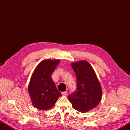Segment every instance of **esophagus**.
<instances>
[{"instance_id":"esophagus-1","label":"esophagus","mask_w":130,"mask_h":130,"mask_svg":"<svg viewBox=\"0 0 130 130\" xmlns=\"http://www.w3.org/2000/svg\"><path fill=\"white\" fill-rule=\"evenodd\" d=\"M62 94L63 95V96H66V95L67 94V91L62 92Z\"/></svg>"}]
</instances>
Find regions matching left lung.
Here are the masks:
<instances>
[{
    "mask_svg": "<svg viewBox=\"0 0 130 130\" xmlns=\"http://www.w3.org/2000/svg\"><path fill=\"white\" fill-rule=\"evenodd\" d=\"M77 78V89L68 99L76 110L82 113L96 107L102 97V88L91 65L86 60L72 63Z\"/></svg>",
    "mask_w": 130,
    "mask_h": 130,
    "instance_id": "obj_1",
    "label": "left lung"
}]
</instances>
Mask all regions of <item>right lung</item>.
<instances>
[{
    "mask_svg": "<svg viewBox=\"0 0 130 130\" xmlns=\"http://www.w3.org/2000/svg\"><path fill=\"white\" fill-rule=\"evenodd\" d=\"M59 59H45L37 66L28 86L33 105L40 110H48L61 96L51 78Z\"/></svg>",
    "mask_w": 130,
    "mask_h": 130,
    "instance_id": "add662e5",
    "label": "right lung"
}]
</instances>
